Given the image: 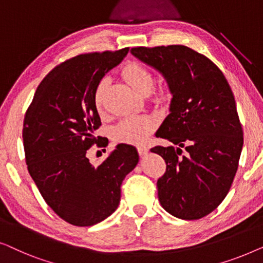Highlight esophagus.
Masks as SVG:
<instances>
[{"mask_svg":"<svg viewBox=\"0 0 263 263\" xmlns=\"http://www.w3.org/2000/svg\"><path fill=\"white\" fill-rule=\"evenodd\" d=\"M137 150H138V154L140 155V156H144V155H146L147 151H149V147L145 145H139V146H137Z\"/></svg>","mask_w":263,"mask_h":263,"instance_id":"34e87169","label":"esophagus"}]
</instances>
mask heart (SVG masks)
Listing matches in <instances>:
<instances>
[{"instance_id":"obj_1","label":"heart","mask_w":263,"mask_h":263,"mask_svg":"<svg viewBox=\"0 0 263 263\" xmlns=\"http://www.w3.org/2000/svg\"><path fill=\"white\" fill-rule=\"evenodd\" d=\"M123 77L130 86L140 94L149 93L154 84V76L145 66L139 63H130L123 69ZM108 84L107 79H102L95 88L94 103L98 110L102 108L103 94ZM158 98H165L163 90L160 91ZM156 127V119L153 116H128L121 119L113 128V138L119 143L142 144L145 142L147 136Z\"/></svg>"}]
</instances>
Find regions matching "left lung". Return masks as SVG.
<instances>
[{
	"mask_svg": "<svg viewBox=\"0 0 263 263\" xmlns=\"http://www.w3.org/2000/svg\"><path fill=\"white\" fill-rule=\"evenodd\" d=\"M131 53L161 72L173 95L156 136L176 147L151 149L167 164L158 200L174 217L200 219L224 200L238 168L243 130L235 96L220 69L190 47H133Z\"/></svg>",
	"mask_w": 263,
	"mask_h": 263,
	"instance_id": "1",
	"label": "left lung"
}]
</instances>
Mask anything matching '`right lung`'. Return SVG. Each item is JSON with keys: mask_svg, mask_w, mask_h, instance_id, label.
Returning a JSON list of instances; mask_svg holds the SVG:
<instances>
[{"mask_svg": "<svg viewBox=\"0 0 263 263\" xmlns=\"http://www.w3.org/2000/svg\"><path fill=\"white\" fill-rule=\"evenodd\" d=\"M119 51L76 56L56 66L36 88L24 120L26 163L46 204L63 220L91 227L109 217L120 202V186L138 163L136 147L118 144L95 167L91 145L106 146L95 131L101 125L95 88L126 57Z\"/></svg>", "mask_w": 263, "mask_h": 263, "instance_id": "1", "label": "right lung"}]
</instances>
